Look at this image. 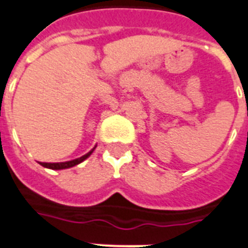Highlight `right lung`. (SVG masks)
<instances>
[{"instance_id": "add662e5", "label": "right lung", "mask_w": 248, "mask_h": 248, "mask_svg": "<svg viewBox=\"0 0 248 248\" xmlns=\"http://www.w3.org/2000/svg\"><path fill=\"white\" fill-rule=\"evenodd\" d=\"M96 146L93 147V148L90 151L89 153H86L85 156L79 157V158H76V159H72V161H67V162H57V163H48V162H40V165L43 166V167H46V169H50V170H64V169H71V167H73V166L78 165V163L83 162L86 158H89L90 156H91V153L95 151Z\"/></svg>"}]
</instances>
